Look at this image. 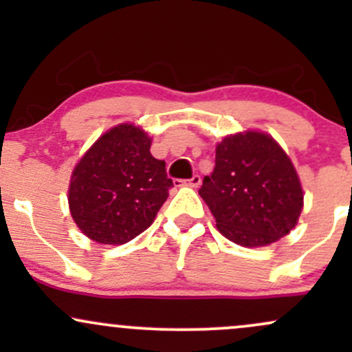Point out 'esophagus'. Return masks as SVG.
Segmentation results:
<instances>
[{
    "mask_svg": "<svg viewBox=\"0 0 352 352\" xmlns=\"http://www.w3.org/2000/svg\"><path fill=\"white\" fill-rule=\"evenodd\" d=\"M200 182H201L200 175H193L190 180L184 182V185H187V187H192V188H197V187H199V185H200Z\"/></svg>",
    "mask_w": 352,
    "mask_h": 352,
    "instance_id": "34e87169",
    "label": "esophagus"
}]
</instances>
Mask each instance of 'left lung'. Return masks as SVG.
I'll use <instances>...</instances> for the list:
<instances>
[{
	"label": "left lung",
	"instance_id": "obj_1",
	"mask_svg": "<svg viewBox=\"0 0 352 352\" xmlns=\"http://www.w3.org/2000/svg\"><path fill=\"white\" fill-rule=\"evenodd\" d=\"M199 193L221 235L248 248L288 235L302 210L296 168L272 135L256 131L217 145L215 168Z\"/></svg>",
	"mask_w": 352,
	"mask_h": 352
}]
</instances>
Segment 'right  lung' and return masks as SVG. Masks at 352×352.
Returning a JSON list of instances; mask_svg holds the SVG:
<instances>
[{"label": "right lung", "mask_w": 352, "mask_h": 352, "mask_svg": "<svg viewBox=\"0 0 352 352\" xmlns=\"http://www.w3.org/2000/svg\"><path fill=\"white\" fill-rule=\"evenodd\" d=\"M151 137L120 124L100 135L76 165L69 210L80 232L104 245H122L147 230L173 182L153 159Z\"/></svg>", "instance_id": "right-lung-1"}]
</instances>
